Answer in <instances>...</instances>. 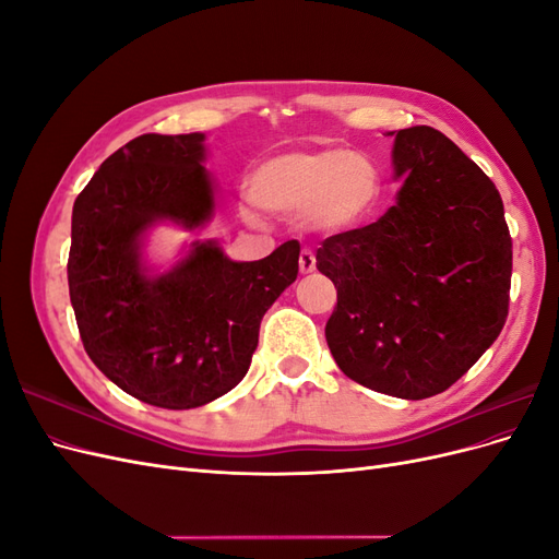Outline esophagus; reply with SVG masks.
<instances>
[{
    "mask_svg": "<svg viewBox=\"0 0 559 559\" xmlns=\"http://www.w3.org/2000/svg\"><path fill=\"white\" fill-rule=\"evenodd\" d=\"M298 267H300V273H302V275L312 273V270L317 267V259H314V253H312L310 249H302V251H300V257H298Z\"/></svg>",
    "mask_w": 559,
    "mask_h": 559,
    "instance_id": "obj_1",
    "label": "esophagus"
}]
</instances>
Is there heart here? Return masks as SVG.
<instances>
[{
	"label": "heart",
	"mask_w": 559,
	"mask_h": 559,
	"mask_svg": "<svg viewBox=\"0 0 559 559\" xmlns=\"http://www.w3.org/2000/svg\"><path fill=\"white\" fill-rule=\"evenodd\" d=\"M382 177L376 163L357 151H289L263 160L251 175L253 205L277 216H302L317 233H343L378 205ZM245 218L259 222L245 207Z\"/></svg>",
	"instance_id": "obj_1"
}]
</instances>
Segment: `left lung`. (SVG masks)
<instances>
[{"mask_svg": "<svg viewBox=\"0 0 559 559\" xmlns=\"http://www.w3.org/2000/svg\"><path fill=\"white\" fill-rule=\"evenodd\" d=\"M392 163L403 177L396 205L326 238L317 267L337 289L326 321L335 364L368 389L419 401L445 392L497 341L513 242L497 186L443 132L399 130Z\"/></svg>", "mask_w": 559, "mask_h": 559, "instance_id": "obj_1", "label": "left lung"}]
</instances>
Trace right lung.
Wrapping results in <instances>:
<instances>
[{
	"label": "right lung",
	"mask_w": 559,
	"mask_h": 559,
	"mask_svg": "<svg viewBox=\"0 0 559 559\" xmlns=\"http://www.w3.org/2000/svg\"><path fill=\"white\" fill-rule=\"evenodd\" d=\"M202 160V132L140 134L99 165L72 210L67 280L83 347L116 386L167 411L205 405L247 376L263 314L298 275L296 240L261 261L193 242L173 270L148 275V228L195 230L214 214Z\"/></svg>",
	"instance_id": "1"
}]
</instances>
